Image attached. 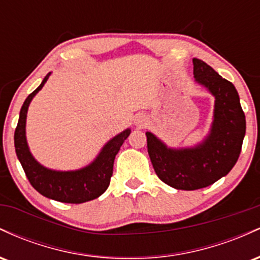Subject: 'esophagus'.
<instances>
[{
	"mask_svg": "<svg viewBox=\"0 0 260 260\" xmlns=\"http://www.w3.org/2000/svg\"><path fill=\"white\" fill-rule=\"evenodd\" d=\"M136 124H137V126H138V127H144V126H145V118L142 117V116H139V117H137Z\"/></svg>",
	"mask_w": 260,
	"mask_h": 260,
	"instance_id": "1",
	"label": "esophagus"
}]
</instances>
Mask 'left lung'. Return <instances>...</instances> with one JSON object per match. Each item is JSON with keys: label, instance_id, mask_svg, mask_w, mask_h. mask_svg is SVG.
<instances>
[{"label": "left lung", "instance_id": "obj_1", "mask_svg": "<svg viewBox=\"0 0 260 260\" xmlns=\"http://www.w3.org/2000/svg\"><path fill=\"white\" fill-rule=\"evenodd\" d=\"M197 83L215 96L210 134L194 148L170 149L147 132L148 153L157 177L176 189L194 190L208 187L231 171L242 149L246 116L235 85L210 66L193 58Z\"/></svg>", "mask_w": 260, "mask_h": 260}]
</instances>
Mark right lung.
Here are the masks:
<instances>
[{
  "label": "right lung",
  "instance_id": "right-lung-1",
  "mask_svg": "<svg viewBox=\"0 0 260 260\" xmlns=\"http://www.w3.org/2000/svg\"><path fill=\"white\" fill-rule=\"evenodd\" d=\"M50 74L47 73L41 84L26 98L20 109L19 120L14 132V147L18 159L29 182L40 194L53 201L71 204H80L98 198L107 189L113 171V161L131 129L112 138L103 148L94 162L77 171H52L41 166L29 151L25 138V120L29 104L35 94L43 88Z\"/></svg>",
  "mask_w": 260,
  "mask_h": 260
}]
</instances>
